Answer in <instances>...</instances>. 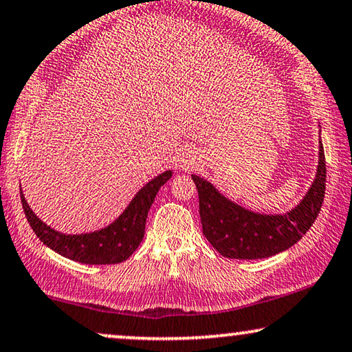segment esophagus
<instances>
[{
	"label": "esophagus",
	"mask_w": 352,
	"mask_h": 352,
	"mask_svg": "<svg viewBox=\"0 0 352 352\" xmlns=\"http://www.w3.org/2000/svg\"><path fill=\"white\" fill-rule=\"evenodd\" d=\"M190 165V158H181L179 162H177V168H182V170H187Z\"/></svg>",
	"instance_id": "esophagus-1"
}]
</instances>
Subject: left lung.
Listing matches in <instances>:
<instances>
[{
	"label": "left lung",
	"instance_id": "left-lung-1",
	"mask_svg": "<svg viewBox=\"0 0 352 352\" xmlns=\"http://www.w3.org/2000/svg\"><path fill=\"white\" fill-rule=\"evenodd\" d=\"M199 192V213L204 236L223 257L254 260L289 249L310 230L325 197L327 166L320 139L318 166L312 186L293 210L265 215L225 197L212 182L192 175Z\"/></svg>",
	"mask_w": 352,
	"mask_h": 352
}]
</instances>
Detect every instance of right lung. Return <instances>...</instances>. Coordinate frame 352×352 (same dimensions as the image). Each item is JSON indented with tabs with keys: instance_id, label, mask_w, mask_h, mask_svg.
<instances>
[{
	"instance_id": "right-lung-1",
	"label": "right lung",
	"mask_w": 352,
	"mask_h": 352,
	"mask_svg": "<svg viewBox=\"0 0 352 352\" xmlns=\"http://www.w3.org/2000/svg\"><path fill=\"white\" fill-rule=\"evenodd\" d=\"M173 176V171L168 170L152 181H148L142 189L134 195L124 212L116 218L111 225L92 232L82 234H65L53 230L47 223H43L29 207L21 190L22 208L27 217V221L42 243L63 257L76 260L89 265H111V263L124 262L139 248L145 234V221H147L148 210L152 207L155 195L160 187Z\"/></svg>"
}]
</instances>
